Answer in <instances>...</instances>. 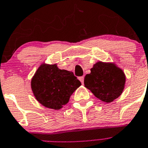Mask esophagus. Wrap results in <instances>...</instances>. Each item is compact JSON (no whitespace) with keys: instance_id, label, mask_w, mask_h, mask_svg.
Instances as JSON below:
<instances>
[{"instance_id":"esophagus-1","label":"esophagus","mask_w":148,"mask_h":148,"mask_svg":"<svg viewBox=\"0 0 148 148\" xmlns=\"http://www.w3.org/2000/svg\"><path fill=\"white\" fill-rule=\"evenodd\" d=\"M79 79L80 80V82L82 83V84H83V81H84V77H79Z\"/></svg>"}]
</instances>
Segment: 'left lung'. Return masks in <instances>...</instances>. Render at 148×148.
I'll return each mask as SVG.
<instances>
[{
    "mask_svg": "<svg viewBox=\"0 0 148 148\" xmlns=\"http://www.w3.org/2000/svg\"><path fill=\"white\" fill-rule=\"evenodd\" d=\"M125 81V74L115 64L98 62L86 75L84 85L96 97L110 103L121 95Z\"/></svg>",
    "mask_w": 148,
    "mask_h": 148,
    "instance_id": "1",
    "label": "left lung"
}]
</instances>
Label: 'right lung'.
<instances>
[{
    "label": "right lung",
    "mask_w": 148,
    "mask_h": 148,
    "mask_svg": "<svg viewBox=\"0 0 148 148\" xmlns=\"http://www.w3.org/2000/svg\"><path fill=\"white\" fill-rule=\"evenodd\" d=\"M80 85L73 72L61 70L56 64H42L31 80L36 99L53 110H60L68 103L71 95Z\"/></svg>",
    "instance_id": "right-lung-1"
}]
</instances>
